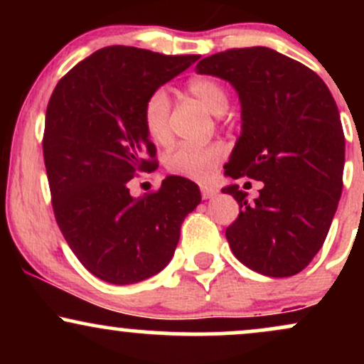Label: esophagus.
<instances>
[{"instance_id":"34e87169","label":"esophagus","mask_w":364,"mask_h":364,"mask_svg":"<svg viewBox=\"0 0 364 364\" xmlns=\"http://www.w3.org/2000/svg\"><path fill=\"white\" fill-rule=\"evenodd\" d=\"M200 193H202V198L207 200V198H212V196L217 195V190L212 186H207V185H202L200 186Z\"/></svg>"}]
</instances>
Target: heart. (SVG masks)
Masks as SVG:
<instances>
[{"mask_svg":"<svg viewBox=\"0 0 364 364\" xmlns=\"http://www.w3.org/2000/svg\"><path fill=\"white\" fill-rule=\"evenodd\" d=\"M186 92L202 102L212 114L220 116L229 107V94L219 80L212 77H196L186 83ZM144 128L149 139L157 145L171 141V102L166 90L159 89L144 104ZM225 149L220 144L178 145L166 156V169L174 176L205 179L224 159Z\"/></svg>","mask_w":364,"mask_h":364,"instance_id":"obj_1","label":"heart"}]
</instances>
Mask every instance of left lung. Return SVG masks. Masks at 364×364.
Returning a JSON list of instances; mask_svg holds the SVG:
<instances>
[{
  "label": "left lung",
  "instance_id": "8db88e82",
  "mask_svg": "<svg viewBox=\"0 0 364 364\" xmlns=\"http://www.w3.org/2000/svg\"><path fill=\"white\" fill-rule=\"evenodd\" d=\"M195 70L240 95L241 135L224 174L263 181L253 203L237 185L223 188L240 205L225 229L232 253L269 277L301 272L323 245L342 193L346 141L328 87L303 63L262 46L212 54Z\"/></svg>",
  "mask_w": 364,
  "mask_h": 364
}]
</instances>
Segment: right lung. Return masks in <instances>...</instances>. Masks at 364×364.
Here are the masks:
<instances>
[{
    "label": "right lung",
    "instance_id": "1",
    "mask_svg": "<svg viewBox=\"0 0 364 364\" xmlns=\"http://www.w3.org/2000/svg\"><path fill=\"white\" fill-rule=\"evenodd\" d=\"M198 58L109 46L53 90L43 152L54 217L82 265L102 281L124 286L161 272L183 220L202 202L198 186L181 176L129 195L132 178L157 168L141 118L145 101Z\"/></svg>",
    "mask_w": 364,
    "mask_h": 364
}]
</instances>
